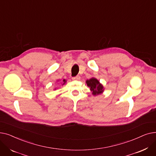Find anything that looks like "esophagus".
<instances>
[{
	"label": "esophagus",
	"mask_w": 156,
	"mask_h": 156,
	"mask_svg": "<svg viewBox=\"0 0 156 156\" xmlns=\"http://www.w3.org/2000/svg\"><path fill=\"white\" fill-rule=\"evenodd\" d=\"M80 79V76H75V77H73L72 78V80H79Z\"/></svg>",
	"instance_id": "34e87169"
}]
</instances>
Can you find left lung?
I'll list each match as a JSON object with an SVG mask.
<instances>
[{"label":"left lung","mask_w":156,"mask_h":156,"mask_svg":"<svg viewBox=\"0 0 156 156\" xmlns=\"http://www.w3.org/2000/svg\"><path fill=\"white\" fill-rule=\"evenodd\" d=\"M86 83L90 90L92 92L93 95H98L102 94L104 91V88L102 83L97 78L92 77L90 79L86 80Z\"/></svg>","instance_id":"left-lung-1"}]
</instances>
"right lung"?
<instances>
[{"instance_id":"1","label":"right lung","mask_w":156,"mask_h":156,"mask_svg":"<svg viewBox=\"0 0 156 156\" xmlns=\"http://www.w3.org/2000/svg\"><path fill=\"white\" fill-rule=\"evenodd\" d=\"M59 81V80H57V82H58ZM66 81H67L66 80H64H64H62V81H61V85H64L66 83ZM54 90H56V88H54Z\"/></svg>"}]
</instances>
